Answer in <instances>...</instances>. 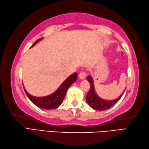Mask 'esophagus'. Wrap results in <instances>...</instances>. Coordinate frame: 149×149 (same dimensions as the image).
<instances>
[{
    "label": "esophagus",
    "instance_id": "34e87169",
    "mask_svg": "<svg viewBox=\"0 0 149 149\" xmlns=\"http://www.w3.org/2000/svg\"><path fill=\"white\" fill-rule=\"evenodd\" d=\"M78 77H79V78H80V79H81V80H83V79L86 78V73L85 72L81 71V72H80V73H79Z\"/></svg>",
    "mask_w": 149,
    "mask_h": 149
}]
</instances>
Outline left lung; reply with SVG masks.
Masks as SVG:
<instances>
[{
	"label": "left lung",
	"instance_id": "obj_1",
	"mask_svg": "<svg viewBox=\"0 0 149 149\" xmlns=\"http://www.w3.org/2000/svg\"><path fill=\"white\" fill-rule=\"evenodd\" d=\"M87 80L90 84V89L88 92L86 96V101L87 104L91 108L95 110L98 111H105L108 109H110L115 105L116 103L119 101L120 99L121 98V96L123 95V93L121 94L120 96L118 97V98L114 100H105L100 98V97L96 95L95 90V87H94V83L93 80V78L91 76H88L87 77Z\"/></svg>",
	"mask_w": 149,
	"mask_h": 149
}]
</instances>
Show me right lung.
<instances>
[{"instance_id": "1", "label": "right lung", "mask_w": 149, "mask_h": 149, "mask_svg": "<svg viewBox=\"0 0 149 149\" xmlns=\"http://www.w3.org/2000/svg\"><path fill=\"white\" fill-rule=\"evenodd\" d=\"M42 38L38 39L34 44H33L32 47L34 46L35 44H36L38 42L41 40ZM78 77L77 72H74L72 74H71L70 77H69L66 80L63 81L61 84L55 92H54L51 95L44 96V97H36L33 96L27 92V91L24 88V91H25L27 96L28 98L31 100V101L35 105L37 106L39 108L43 109H56L61 105L62 102L63 101V98L65 96V94L67 91L69 89L71 85L73 84L74 81L77 80ZM24 87V85H23Z\"/></svg>"}]
</instances>
